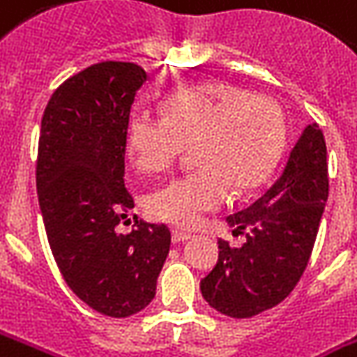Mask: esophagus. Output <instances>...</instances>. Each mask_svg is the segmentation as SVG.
<instances>
[{
  "mask_svg": "<svg viewBox=\"0 0 357 357\" xmlns=\"http://www.w3.org/2000/svg\"><path fill=\"white\" fill-rule=\"evenodd\" d=\"M191 238V234L185 230H179V228H176V230H172V239L176 241V243H181V241H185V239Z\"/></svg>",
  "mask_w": 357,
  "mask_h": 357,
  "instance_id": "esophagus-1",
  "label": "esophagus"
}]
</instances>
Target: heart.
<instances>
[{"mask_svg": "<svg viewBox=\"0 0 357 357\" xmlns=\"http://www.w3.org/2000/svg\"><path fill=\"white\" fill-rule=\"evenodd\" d=\"M164 116L135 112L127 126V149L143 172L168 168L195 144L201 170L168 179L149 195L151 214L193 226L228 199L230 185L245 193L265 183L280 160L286 126L271 98L226 83H203L170 94Z\"/></svg>", "mask_w": 357, "mask_h": 357, "instance_id": "b5f03b06", "label": "heart"}]
</instances>
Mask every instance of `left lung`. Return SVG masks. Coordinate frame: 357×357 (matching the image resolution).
I'll use <instances>...</instances> for the list:
<instances>
[{"label":"left lung","instance_id":"1","mask_svg":"<svg viewBox=\"0 0 357 357\" xmlns=\"http://www.w3.org/2000/svg\"><path fill=\"white\" fill-rule=\"evenodd\" d=\"M328 197L326 144L317 123L303 129L282 174L248 208L230 214L241 248L218 241V261L201 294L222 315L248 319L278 305L300 282Z\"/></svg>","mask_w":357,"mask_h":357}]
</instances>
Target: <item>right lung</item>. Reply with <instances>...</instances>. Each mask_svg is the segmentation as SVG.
Wrapping results in <instances>:
<instances>
[{
    "label": "right lung",
    "instance_id": "right-lung-1",
    "mask_svg": "<svg viewBox=\"0 0 357 357\" xmlns=\"http://www.w3.org/2000/svg\"><path fill=\"white\" fill-rule=\"evenodd\" d=\"M149 75L127 61H102L67 79L42 116L36 189L59 273L89 307L135 315L153 301L168 257L166 224L116 226L135 206L126 187L127 126Z\"/></svg>",
    "mask_w": 357,
    "mask_h": 357
}]
</instances>
